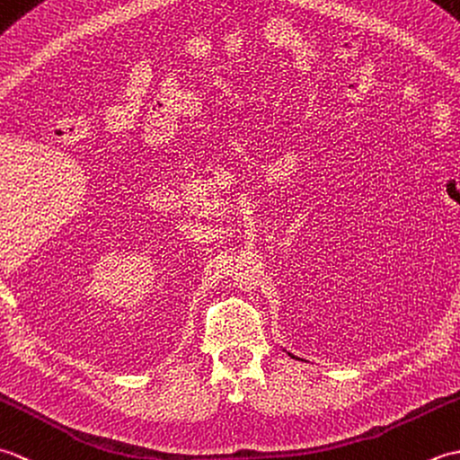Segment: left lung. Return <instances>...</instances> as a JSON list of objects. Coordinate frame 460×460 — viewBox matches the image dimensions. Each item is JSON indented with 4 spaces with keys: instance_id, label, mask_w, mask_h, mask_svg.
Masks as SVG:
<instances>
[{
    "instance_id": "8db88e82",
    "label": "left lung",
    "mask_w": 460,
    "mask_h": 460,
    "mask_svg": "<svg viewBox=\"0 0 460 460\" xmlns=\"http://www.w3.org/2000/svg\"><path fill=\"white\" fill-rule=\"evenodd\" d=\"M290 358H295V356H292V354H290Z\"/></svg>"
}]
</instances>
